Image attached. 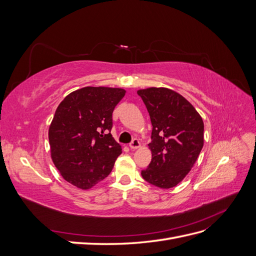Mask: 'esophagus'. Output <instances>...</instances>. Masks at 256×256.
Returning <instances> with one entry per match:
<instances>
[{"mask_svg": "<svg viewBox=\"0 0 256 256\" xmlns=\"http://www.w3.org/2000/svg\"><path fill=\"white\" fill-rule=\"evenodd\" d=\"M140 146H141V143H140V141L138 140V138H134L132 142H131V143L129 144V147H130V148L132 150H138Z\"/></svg>", "mask_w": 256, "mask_h": 256, "instance_id": "obj_1", "label": "esophagus"}]
</instances>
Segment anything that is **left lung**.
<instances>
[{
    "label": "left lung",
    "mask_w": 256,
    "mask_h": 256,
    "mask_svg": "<svg viewBox=\"0 0 256 256\" xmlns=\"http://www.w3.org/2000/svg\"><path fill=\"white\" fill-rule=\"evenodd\" d=\"M150 113L152 161L143 170L146 182L161 189L180 184L191 171L204 145V122L187 99L166 88L138 90Z\"/></svg>",
    "instance_id": "left-lung-1"
}]
</instances>
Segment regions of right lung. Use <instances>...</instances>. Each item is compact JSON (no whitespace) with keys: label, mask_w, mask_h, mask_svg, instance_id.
<instances>
[{"label":"right lung","mask_w":256,"mask_h":256,"mask_svg":"<svg viewBox=\"0 0 256 256\" xmlns=\"http://www.w3.org/2000/svg\"><path fill=\"white\" fill-rule=\"evenodd\" d=\"M126 90L86 86L67 95L49 127L51 158L69 184L88 190L109 175L122 154L110 134L112 113Z\"/></svg>","instance_id":"obj_1"}]
</instances>
